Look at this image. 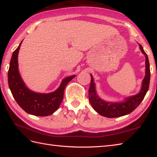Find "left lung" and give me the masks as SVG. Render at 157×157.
I'll return each mask as SVG.
<instances>
[{
  "label": "left lung",
  "mask_w": 157,
  "mask_h": 157,
  "mask_svg": "<svg viewBox=\"0 0 157 157\" xmlns=\"http://www.w3.org/2000/svg\"><path fill=\"white\" fill-rule=\"evenodd\" d=\"M140 48L143 54L146 56V75L143 79L141 90L138 94L131 96L126 99V101L121 103L107 102L100 98L96 93L94 79L91 75L90 86L88 90V98L92 106L98 114L106 117H118L128 115L132 112L140 104L142 100L147 92L151 78V71L148 56L144 52L142 45L140 44Z\"/></svg>",
  "instance_id": "obj_1"
}]
</instances>
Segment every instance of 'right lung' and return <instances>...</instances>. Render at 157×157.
<instances>
[{"label": "right lung", "instance_id": "add662e5", "mask_svg": "<svg viewBox=\"0 0 157 157\" xmlns=\"http://www.w3.org/2000/svg\"><path fill=\"white\" fill-rule=\"evenodd\" d=\"M21 42L13 52L10 61L8 71L9 88L16 102L26 113L40 117L50 115L59 107L66 86L75 75L65 78L59 88L49 94H39L31 91L25 86L18 70L17 57Z\"/></svg>", "mask_w": 157, "mask_h": 157}]
</instances>
